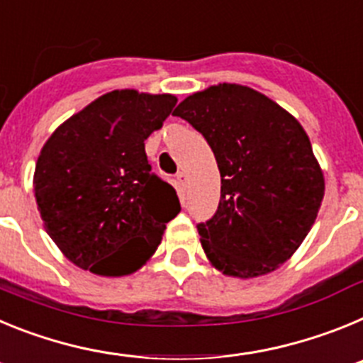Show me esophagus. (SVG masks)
<instances>
[{
  "instance_id": "34e87169",
  "label": "esophagus",
  "mask_w": 363,
  "mask_h": 363,
  "mask_svg": "<svg viewBox=\"0 0 363 363\" xmlns=\"http://www.w3.org/2000/svg\"><path fill=\"white\" fill-rule=\"evenodd\" d=\"M176 184L179 185V189H187V185H189V178H187V174H185V172H178V174H176Z\"/></svg>"
}]
</instances>
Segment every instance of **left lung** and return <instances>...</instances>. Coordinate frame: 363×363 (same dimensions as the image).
I'll list each match as a JSON object with an SVG mask.
<instances>
[{
    "label": "left lung",
    "instance_id": "1",
    "mask_svg": "<svg viewBox=\"0 0 363 363\" xmlns=\"http://www.w3.org/2000/svg\"><path fill=\"white\" fill-rule=\"evenodd\" d=\"M174 114L203 134L220 169L218 211L198 225L211 265L242 280L277 271L309 234L325 192L300 121L238 83L194 92Z\"/></svg>",
    "mask_w": 363,
    "mask_h": 363
}]
</instances>
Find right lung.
Returning a JSON list of instances; mask_svg holds the SVG:
<instances>
[{"label":"right lung","mask_w":363,"mask_h":363,"mask_svg":"<svg viewBox=\"0 0 363 363\" xmlns=\"http://www.w3.org/2000/svg\"><path fill=\"white\" fill-rule=\"evenodd\" d=\"M174 94L118 89L63 121L34 169L38 211L69 262L98 277L133 274L152 258L179 213L174 187L152 172L145 140Z\"/></svg>","instance_id":"right-lung-1"}]
</instances>
